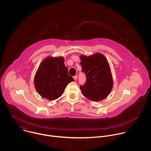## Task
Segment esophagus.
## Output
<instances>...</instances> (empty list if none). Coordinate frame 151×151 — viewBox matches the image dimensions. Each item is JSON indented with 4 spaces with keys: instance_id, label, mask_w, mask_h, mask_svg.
<instances>
[{
    "instance_id": "1",
    "label": "esophagus",
    "mask_w": 151,
    "mask_h": 151,
    "mask_svg": "<svg viewBox=\"0 0 151 151\" xmlns=\"http://www.w3.org/2000/svg\"><path fill=\"white\" fill-rule=\"evenodd\" d=\"M73 78H74L75 80H76L77 79V76H74L73 77Z\"/></svg>"
}]
</instances>
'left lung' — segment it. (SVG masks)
<instances>
[{"instance_id":"8db88e82","label":"left lung","mask_w":151,"mask_h":151,"mask_svg":"<svg viewBox=\"0 0 151 151\" xmlns=\"http://www.w3.org/2000/svg\"><path fill=\"white\" fill-rule=\"evenodd\" d=\"M80 65L85 73L86 81L80 86L83 95L91 101H100L110 93L113 87V79L109 64L101 54L81 56Z\"/></svg>"}]
</instances>
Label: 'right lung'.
<instances>
[{
    "mask_svg": "<svg viewBox=\"0 0 151 151\" xmlns=\"http://www.w3.org/2000/svg\"><path fill=\"white\" fill-rule=\"evenodd\" d=\"M74 81L68 74L63 57H48L40 65L35 76L37 91L44 98L54 100L63 93L67 85Z\"/></svg>",
    "mask_w": 151,
    "mask_h": 151,
    "instance_id": "1",
    "label": "right lung"
}]
</instances>
